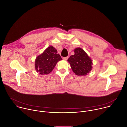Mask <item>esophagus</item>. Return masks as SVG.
<instances>
[{"label":"esophagus","instance_id":"esophagus-1","mask_svg":"<svg viewBox=\"0 0 127 127\" xmlns=\"http://www.w3.org/2000/svg\"><path fill=\"white\" fill-rule=\"evenodd\" d=\"M68 57H63V60H67V59H68Z\"/></svg>","mask_w":127,"mask_h":127}]
</instances>
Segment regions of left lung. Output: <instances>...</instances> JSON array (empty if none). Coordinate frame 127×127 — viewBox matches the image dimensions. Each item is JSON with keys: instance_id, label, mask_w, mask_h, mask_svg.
<instances>
[{"instance_id": "obj_1", "label": "left lung", "mask_w": 127, "mask_h": 127, "mask_svg": "<svg viewBox=\"0 0 127 127\" xmlns=\"http://www.w3.org/2000/svg\"><path fill=\"white\" fill-rule=\"evenodd\" d=\"M74 54L67 60L74 73L78 76H85L93 69V61L82 48L78 47L74 50Z\"/></svg>"}]
</instances>
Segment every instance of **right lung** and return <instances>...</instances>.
Listing matches in <instances>:
<instances>
[{"label":"right lung","instance_id":"right-lung-1","mask_svg":"<svg viewBox=\"0 0 127 127\" xmlns=\"http://www.w3.org/2000/svg\"><path fill=\"white\" fill-rule=\"evenodd\" d=\"M57 50L52 46L48 47L35 58V70L41 75L48 74L52 71L57 62L62 60Z\"/></svg>","mask_w":127,"mask_h":127}]
</instances>
